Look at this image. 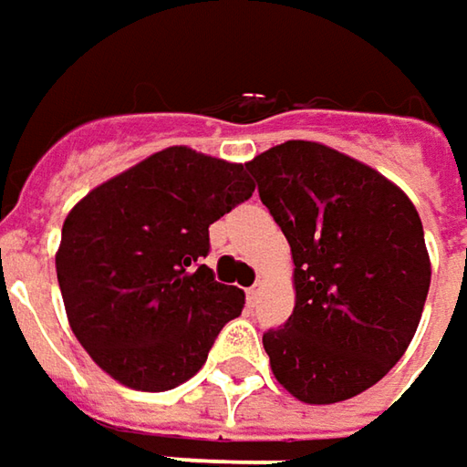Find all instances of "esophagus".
<instances>
[{
  "label": "esophagus",
  "instance_id": "obj_1",
  "mask_svg": "<svg viewBox=\"0 0 467 467\" xmlns=\"http://www.w3.org/2000/svg\"><path fill=\"white\" fill-rule=\"evenodd\" d=\"M260 291H263V284H260V281L247 288V304H255V301H258V296H260Z\"/></svg>",
  "mask_w": 467,
  "mask_h": 467
}]
</instances>
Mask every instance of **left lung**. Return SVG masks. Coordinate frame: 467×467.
I'll return each mask as SVG.
<instances>
[{"label": "left lung", "instance_id": "8db88e82", "mask_svg": "<svg viewBox=\"0 0 467 467\" xmlns=\"http://www.w3.org/2000/svg\"><path fill=\"white\" fill-rule=\"evenodd\" d=\"M245 168L294 258V314L263 335L275 380L304 404L353 399L420 327L432 278L420 212L393 181L322 142H281Z\"/></svg>", "mask_w": 467, "mask_h": 467}]
</instances>
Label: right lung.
<instances>
[{"label":"right lung","mask_w":467,"mask_h":467,"mask_svg":"<svg viewBox=\"0 0 467 467\" xmlns=\"http://www.w3.org/2000/svg\"><path fill=\"white\" fill-rule=\"evenodd\" d=\"M243 163L173 145L104 181L63 222L56 274L76 340L117 383L168 391L207 363L245 294L202 265L209 224L250 199Z\"/></svg>","instance_id":"add662e5"}]
</instances>
